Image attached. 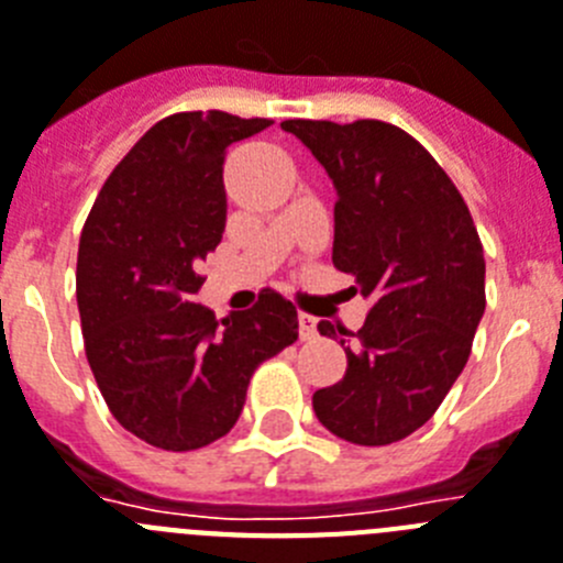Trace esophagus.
<instances>
[{
	"label": "esophagus",
	"instance_id": "34e87169",
	"mask_svg": "<svg viewBox=\"0 0 563 563\" xmlns=\"http://www.w3.org/2000/svg\"><path fill=\"white\" fill-rule=\"evenodd\" d=\"M297 323H300V329H297L300 340H311L314 334H318V320L311 318V314H306V311H300V314H297Z\"/></svg>",
	"mask_w": 563,
	"mask_h": 563
}]
</instances>
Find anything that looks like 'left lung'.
<instances>
[{"label":"left lung","instance_id":"1","mask_svg":"<svg viewBox=\"0 0 563 563\" xmlns=\"http://www.w3.org/2000/svg\"><path fill=\"white\" fill-rule=\"evenodd\" d=\"M280 129L332 177V263L369 300L357 332L318 323L325 338L354 340L346 375L314 391V415L357 446L404 441L438 412L470 361L486 306L478 229L450 174L398 125L286 120Z\"/></svg>","mask_w":563,"mask_h":563}]
</instances>
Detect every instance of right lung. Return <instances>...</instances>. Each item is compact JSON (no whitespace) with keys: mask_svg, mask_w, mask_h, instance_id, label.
<instances>
[{"mask_svg":"<svg viewBox=\"0 0 563 563\" xmlns=\"http://www.w3.org/2000/svg\"><path fill=\"white\" fill-rule=\"evenodd\" d=\"M263 117L179 111L151 125L120 159L82 225L77 303L85 354L122 429L168 452L231 432L260 363L297 340V309L263 289L217 320L194 303L223 238V163Z\"/></svg>","mask_w":563,"mask_h":563,"instance_id":"add662e5","label":"right lung"}]
</instances>
